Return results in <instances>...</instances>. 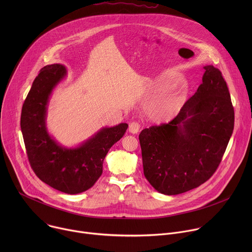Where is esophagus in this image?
Instances as JSON below:
<instances>
[{"label":"esophagus","mask_w":252,"mask_h":252,"mask_svg":"<svg viewBox=\"0 0 252 252\" xmlns=\"http://www.w3.org/2000/svg\"><path fill=\"white\" fill-rule=\"evenodd\" d=\"M139 124L136 123V122H132L129 124V126H128V130L130 133H137L138 130H139Z\"/></svg>","instance_id":"esophagus-1"}]
</instances>
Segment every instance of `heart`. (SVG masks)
Segmentation results:
<instances>
[{
	"instance_id": "1",
	"label": "heart",
	"mask_w": 252,
	"mask_h": 252,
	"mask_svg": "<svg viewBox=\"0 0 252 252\" xmlns=\"http://www.w3.org/2000/svg\"><path fill=\"white\" fill-rule=\"evenodd\" d=\"M174 112H175V106L172 103H167L162 107L161 116L163 118H169L174 114Z\"/></svg>"
}]
</instances>
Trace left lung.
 Here are the masks:
<instances>
[{
    "mask_svg": "<svg viewBox=\"0 0 252 252\" xmlns=\"http://www.w3.org/2000/svg\"><path fill=\"white\" fill-rule=\"evenodd\" d=\"M202 83L168 124L139 133L143 173L160 193L175 195L204 184L218 169L234 127L221 71L205 65Z\"/></svg>",
    "mask_w": 252,
    "mask_h": 252,
    "instance_id": "left-lung-1",
    "label": "left lung"
}]
</instances>
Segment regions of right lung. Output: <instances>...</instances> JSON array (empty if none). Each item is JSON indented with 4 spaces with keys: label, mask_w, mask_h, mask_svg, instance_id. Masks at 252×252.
Masks as SVG:
<instances>
[{
    "label": "right lung",
    "mask_w": 252,
    "mask_h": 252,
    "mask_svg": "<svg viewBox=\"0 0 252 252\" xmlns=\"http://www.w3.org/2000/svg\"><path fill=\"white\" fill-rule=\"evenodd\" d=\"M65 75V67L60 63L40 70L23 104L21 129L35 175L55 189L77 194L95 184L107 152L124 136L128 126L103 127L76 149L60 146L47 130L46 116L50 94Z\"/></svg>",
    "instance_id": "right-lung-1"
}]
</instances>
